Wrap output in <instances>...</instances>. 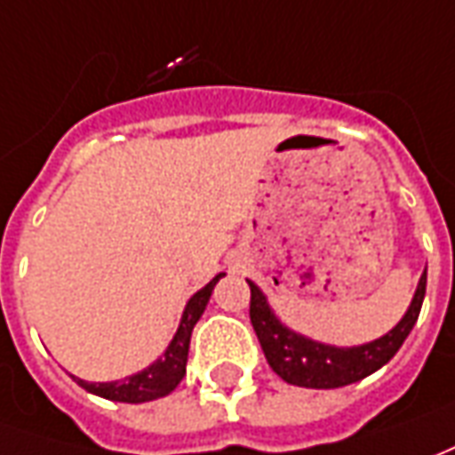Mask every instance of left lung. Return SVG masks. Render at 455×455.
<instances>
[{"instance_id": "8db88e82", "label": "left lung", "mask_w": 455, "mask_h": 455, "mask_svg": "<svg viewBox=\"0 0 455 455\" xmlns=\"http://www.w3.org/2000/svg\"><path fill=\"white\" fill-rule=\"evenodd\" d=\"M251 288V325L259 335L263 355L271 364V370L281 377L283 382L305 387V389H338L352 382H360L370 377L371 371L384 367L399 352L409 338L416 317L421 313V303L427 295V271L419 278L416 293L404 317L382 335L371 339L367 345L357 347H335L325 342L305 338L300 332H293L275 317L271 305L259 285L249 281Z\"/></svg>"}]
</instances>
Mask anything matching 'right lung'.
I'll list each match as a JSON object with an SVG mask.
<instances>
[{"mask_svg":"<svg viewBox=\"0 0 455 455\" xmlns=\"http://www.w3.org/2000/svg\"><path fill=\"white\" fill-rule=\"evenodd\" d=\"M221 275L224 273L214 275L202 291H196L189 298L172 342L162 352L160 360L152 362L148 370L130 374L120 382H85V379H78V377H76V382L81 384L85 392L95 394V396H103V399H110V402H125V404H142V402H152V399H160V396H167L170 392H174L177 384L182 382V377L187 374V355H189L192 330H195L196 320L204 313L206 303L212 298V291H214V285H217Z\"/></svg>","mask_w":455,"mask_h":455,"instance_id":"right-lung-1","label":"right lung"}]
</instances>
